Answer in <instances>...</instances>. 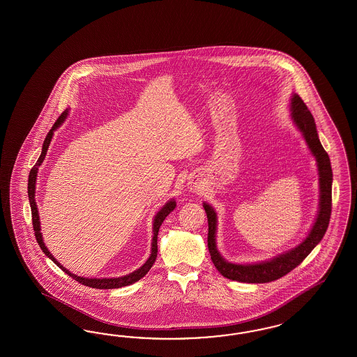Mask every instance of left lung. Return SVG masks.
I'll list each match as a JSON object with an SVG mask.
<instances>
[{"label": "left lung", "instance_id": "left-lung-1", "mask_svg": "<svg viewBox=\"0 0 357 357\" xmlns=\"http://www.w3.org/2000/svg\"><path fill=\"white\" fill-rule=\"evenodd\" d=\"M291 116L296 127L303 133L309 149L312 151L319 175V209L318 216L315 218L313 227L310 229L307 237L303 242L293 248L292 250L273 257L272 259L251 263V264H236L230 263L221 257L216 248L217 215L215 209L209 204L204 203L206 218H208V249L211 254V259L218 272L230 280L241 282H268L278 280L284 275L289 273L303 261L312 250L321 242L330 222L331 216V190H333V170L328 154L318 139L317 127L313 115L303 103V99L297 94H293L291 99Z\"/></svg>", "mask_w": 357, "mask_h": 357}]
</instances>
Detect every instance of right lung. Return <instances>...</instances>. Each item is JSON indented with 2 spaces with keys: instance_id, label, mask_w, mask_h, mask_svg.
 Returning a JSON list of instances; mask_svg holds the SVG:
<instances>
[{
  "instance_id": "add662e5",
  "label": "right lung",
  "mask_w": 357,
  "mask_h": 357,
  "mask_svg": "<svg viewBox=\"0 0 357 357\" xmlns=\"http://www.w3.org/2000/svg\"><path fill=\"white\" fill-rule=\"evenodd\" d=\"M66 115H68V109H65L64 112L60 115V118L56 120L54 127L48 132V135H47V137H45V140H44L43 142L42 154H40V157H39V160L36 161V163L33 165V169L30 170V175H29V187H27V190H29V200H30V206H31V215H33V231H35V237H36V241H38L40 249L43 250L44 254H45L50 259L52 260L54 264H57V267H60L61 270L64 271L65 273H68L70 278H73V279L78 281L79 284L86 285V287H91V288H97V289H114V288L127 287V285H130V284L140 280L141 278H144V276L149 272V270H151V266L154 264L155 258H157V251H158V249H157L158 230H160V227L162 225L163 220L169 216V213H170L172 211H174L176 203H175L174 199H172L170 202H167V203L161 208V211L154 217V221H153V239H151V257L141 266L139 270L133 271V272H130L128 275L120 276V278H84V276H77L75 273H72L70 271L66 270L57 260L54 259V255L50 252V250L47 249L45 245H44L42 233H40V221H39L38 206H36V202H35V183H36V176H38L39 166L43 163L44 158H45L48 146H50L51 140H52V136H54V130H57V128L61 126V123L64 121Z\"/></svg>"
}]
</instances>
